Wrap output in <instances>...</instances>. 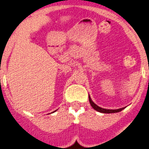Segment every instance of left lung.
<instances>
[{
  "mask_svg": "<svg viewBox=\"0 0 149 149\" xmlns=\"http://www.w3.org/2000/svg\"><path fill=\"white\" fill-rule=\"evenodd\" d=\"M88 99H89V102H90L91 106L93 107L96 111H97V112H101V113H115V112H120V111H122V110L125 109V108H121V109H103V108H100V107H99L98 105H97V104L92 100L90 96L88 97Z\"/></svg>",
  "mask_w": 149,
  "mask_h": 149,
  "instance_id": "obj_1",
  "label": "left lung"
}]
</instances>
